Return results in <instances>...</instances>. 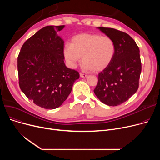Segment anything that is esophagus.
Returning a JSON list of instances; mask_svg holds the SVG:
<instances>
[{
  "mask_svg": "<svg viewBox=\"0 0 160 160\" xmlns=\"http://www.w3.org/2000/svg\"><path fill=\"white\" fill-rule=\"evenodd\" d=\"M80 76L82 78H86L88 77V75L86 74H83V73H80Z\"/></svg>",
  "mask_w": 160,
  "mask_h": 160,
  "instance_id": "esophagus-1",
  "label": "esophagus"
}]
</instances>
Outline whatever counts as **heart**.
<instances>
[{
    "label": "heart",
    "instance_id": "heart-1",
    "mask_svg": "<svg viewBox=\"0 0 160 160\" xmlns=\"http://www.w3.org/2000/svg\"><path fill=\"white\" fill-rule=\"evenodd\" d=\"M115 52L114 41L97 33L78 34L71 39V45L66 44L63 48L64 57L71 67H74L82 57L83 69L95 72L110 65Z\"/></svg>",
    "mask_w": 160,
    "mask_h": 160
}]
</instances>
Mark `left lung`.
Returning a JSON list of instances; mask_svg holds the SVG:
<instances>
[{
  "label": "left lung",
  "instance_id": "1",
  "mask_svg": "<svg viewBox=\"0 0 160 160\" xmlns=\"http://www.w3.org/2000/svg\"><path fill=\"white\" fill-rule=\"evenodd\" d=\"M98 28L114 41L116 52L110 65L98 74L94 93L102 103L116 106L128 100L139 88V49L127 33L112 28Z\"/></svg>",
  "mask_w": 160,
  "mask_h": 160
}]
</instances>
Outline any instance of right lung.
I'll return each mask as SVG.
<instances>
[{"instance_id": "1", "label": "right lung", "mask_w": 160, "mask_h": 160, "mask_svg": "<svg viewBox=\"0 0 160 160\" xmlns=\"http://www.w3.org/2000/svg\"><path fill=\"white\" fill-rule=\"evenodd\" d=\"M62 26H47L27 39L18 58L21 91L35 104L53 110L71 93L79 72L64 63V41L57 35Z\"/></svg>"}]
</instances>
